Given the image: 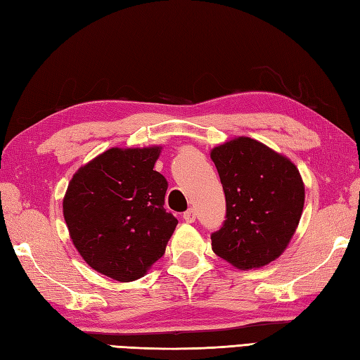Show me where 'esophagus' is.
Wrapping results in <instances>:
<instances>
[{"instance_id":"obj_1","label":"esophagus","mask_w":360,"mask_h":360,"mask_svg":"<svg viewBox=\"0 0 360 360\" xmlns=\"http://www.w3.org/2000/svg\"><path fill=\"white\" fill-rule=\"evenodd\" d=\"M183 219H185L186 223H194L195 221V211L188 210L185 214H183Z\"/></svg>"}]
</instances>
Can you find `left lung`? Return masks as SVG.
I'll return each instance as SVG.
<instances>
[{
	"mask_svg": "<svg viewBox=\"0 0 360 360\" xmlns=\"http://www.w3.org/2000/svg\"><path fill=\"white\" fill-rule=\"evenodd\" d=\"M226 198V220L211 236L212 251L238 269L268 265L299 226L305 185L288 157L250 137L211 149Z\"/></svg>",
	"mask_w": 360,
	"mask_h": 360,
	"instance_id": "1",
	"label": "left lung"
}]
</instances>
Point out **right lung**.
<instances>
[{"instance_id":"obj_1","label":"right lung","mask_w":360,"mask_h":360,"mask_svg":"<svg viewBox=\"0 0 360 360\" xmlns=\"http://www.w3.org/2000/svg\"><path fill=\"white\" fill-rule=\"evenodd\" d=\"M160 153L162 146L110 148L79 167L63 198L77 251L117 282L145 276L179 223L163 207L167 181L154 171Z\"/></svg>"}]
</instances>
